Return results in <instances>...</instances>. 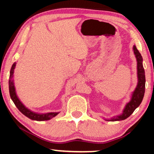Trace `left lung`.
I'll use <instances>...</instances> for the list:
<instances>
[{"instance_id":"left-lung-1","label":"left lung","mask_w":154,"mask_h":154,"mask_svg":"<svg viewBox=\"0 0 154 154\" xmlns=\"http://www.w3.org/2000/svg\"><path fill=\"white\" fill-rule=\"evenodd\" d=\"M133 50L137 61V75H138V84L136 87L134 91L132 93L131 100L125 105L124 109L123 110L122 115L115 116L110 120V122L115 121H122L127 119L132 114L133 112L137 107L139 106L141 102L143 99L145 94V69L143 65V57L141 56L139 51L137 50L136 46H133Z\"/></svg>"}]
</instances>
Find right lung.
Segmentation results:
<instances>
[{
    "label": "right lung",
    "instance_id": "1",
    "mask_svg": "<svg viewBox=\"0 0 154 154\" xmlns=\"http://www.w3.org/2000/svg\"><path fill=\"white\" fill-rule=\"evenodd\" d=\"M16 63L15 62L12 65L11 70H10V75H9V94L10 97H11L12 101L16 105V106L18 108V110L21 112L22 114L26 116L28 118L31 119L32 120L35 121H47L50 120L52 118L54 117L57 116L59 112H48L45 113V114H39V113L31 111V110L28 109L26 106L20 102L19 98L17 97L16 93V89H15L14 82V69L16 67Z\"/></svg>",
    "mask_w": 154,
    "mask_h": 154
}]
</instances>
